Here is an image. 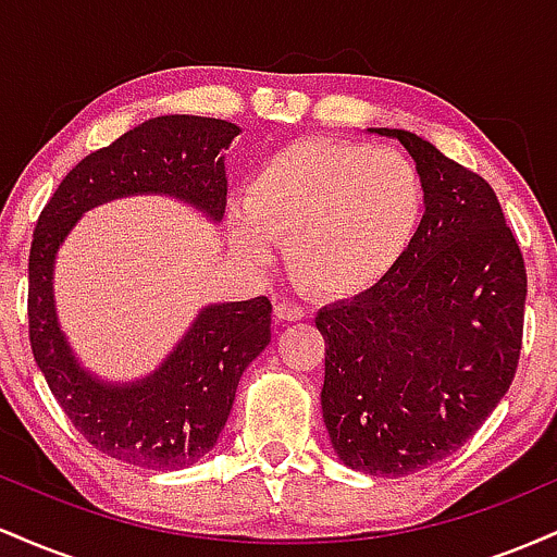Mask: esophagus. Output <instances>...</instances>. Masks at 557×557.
Returning <instances> with one entry per match:
<instances>
[{
	"label": "esophagus",
	"mask_w": 557,
	"mask_h": 557,
	"mask_svg": "<svg viewBox=\"0 0 557 557\" xmlns=\"http://www.w3.org/2000/svg\"><path fill=\"white\" fill-rule=\"evenodd\" d=\"M274 317H277V322H300L306 317V311L300 306L290 304V300H277L274 304Z\"/></svg>",
	"instance_id": "1"
}]
</instances>
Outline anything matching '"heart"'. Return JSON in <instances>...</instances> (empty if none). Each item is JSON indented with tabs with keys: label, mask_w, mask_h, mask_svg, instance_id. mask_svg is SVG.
<instances>
[{
	"label": "heart",
	"mask_w": 557,
	"mask_h": 557,
	"mask_svg": "<svg viewBox=\"0 0 557 557\" xmlns=\"http://www.w3.org/2000/svg\"><path fill=\"white\" fill-rule=\"evenodd\" d=\"M424 214L419 172L400 151L300 138L259 164L230 214V246L261 264L287 243V270L317 298L374 290L411 248Z\"/></svg>",
	"instance_id": "1"
}]
</instances>
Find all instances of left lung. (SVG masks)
I'll list each match as a JSON object with an SVG mask.
<instances>
[{
  "label": "left lung",
  "instance_id": "1",
  "mask_svg": "<svg viewBox=\"0 0 557 557\" xmlns=\"http://www.w3.org/2000/svg\"><path fill=\"white\" fill-rule=\"evenodd\" d=\"M413 159L424 216L374 290L317 314L322 417L337 458L372 476L443 461L513 382L527 270L495 190L411 131L369 127Z\"/></svg>",
  "mask_w": 557,
  "mask_h": 557
}]
</instances>
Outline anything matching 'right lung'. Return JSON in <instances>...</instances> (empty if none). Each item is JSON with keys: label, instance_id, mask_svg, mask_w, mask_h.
<instances>
[{"label": "right lung", "instance_id": "right-lung-1", "mask_svg": "<svg viewBox=\"0 0 557 557\" xmlns=\"http://www.w3.org/2000/svg\"><path fill=\"white\" fill-rule=\"evenodd\" d=\"M240 127L196 114H164L81 159L38 216L28 259L34 359L75 430L104 456L170 471L207 456L225 430L246 367L272 341L267 296L209 304L154 372L112 382L78 361L57 317V251L91 209L127 196H168L212 225L227 203L225 151Z\"/></svg>", "mask_w": 557, "mask_h": 557}]
</instances>
